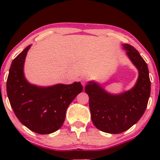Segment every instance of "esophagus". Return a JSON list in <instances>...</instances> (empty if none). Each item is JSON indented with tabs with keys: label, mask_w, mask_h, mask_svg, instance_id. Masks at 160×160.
Segmentation results:
<instances>
[{
	"label": "esophagus",
	"mask_w": 160,
	"mask_h": 160,
	"mask_svg": "<svg viewBox=\"0 0 160 160\" xmlns=\"http://www.w3.org/2000/svg\"><path fill=\"white\" fill-rule=\"evenodd\" d=\"M80 81H81V83H82V86H85L86 85V82H87V81H88V80L86 78H82V79H81V80H80Z\"/></svg>",
	"instance_id": "obj_1"
}]
</instances>
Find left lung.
I'll use <instances>...</instances> for the list:
<instances>
[{
  "label": "left lung",
  "mask_w": 160,
  "mask_h": 160,
  "mask_svg": "<svg viewBox=\"0 0 160 160\" xmlns=\"http://www.w3.org/2000/svg\"><path fill=\"white\" fill-rule=\"evenodd\" d=\"M122 47L138 71L134 87L120 94L108 92L95 81H89L85 87L93 124L101 131L111 134L123 132L136 123L144 114L150 95L148 65L132 46L124 43Z\"/></svg>",
  "instance_id": "left-lung-1"
}]
</instances>
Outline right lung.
I'll return each instance as SVG.
<instances>
[{
  "mask_svg": "<svg viewBox=\"0 0 160 160\" xmlns=\"http://www.w3.org/2000/svg\"><path fill=\"white\" fill-rule=\"evenodd\" d=\"M31 45L12 62L7 81V92L11 107L20 122L34 132L46 135L61 128L66 110L82 91L80 82L38 86L27 81L24 63Z\"/></svg>",
  "mask_w": 160,
  "mask_h": 160,
  "instance_id": "add662e5",
  "label": "right lung"
}]
</instances>
